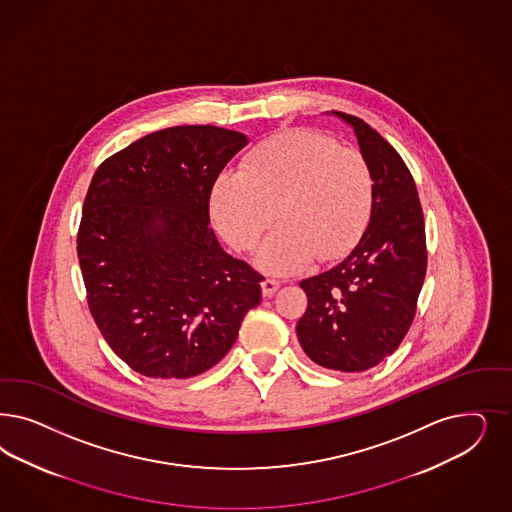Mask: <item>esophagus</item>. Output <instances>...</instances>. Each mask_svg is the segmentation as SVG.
Instances as JSON below:
<instances>
[{"label": "esophagus", "instance_id": "esophagus-1", "mask_svg": "<svg viewBox=\"0 0 512 512\" xmlns=\"http://www.w3.org/2000/svg\"><path fill=\"white\" fill-rule=\"evenodd\" d=\"M279 288H281V281H277V279H264L262 281V292H264L265 297L273 296Z\"/></svg>", "mask_w": 512, "mask_h": 512}]
</instances>
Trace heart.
<instances>
[{
    "instance_id": "1",
    "label": "heart",
    "mask_w": 512,
    "mask_h": 512,
    "mask_svg": "<svg viewBox=\"0 0 512 512\" xmlns=\"http://www.w3.org/2000/svg\"><path fill=\"white\" fill-rule=\"evenodd\" d=\"M375 179L360 150L314 130L275 133L248 150L239 169L216 177L211 211L216 228L239 250H252L275 220L260 264L296 273L343 256L369 224Z\"/></svg>"
}]
</instances>
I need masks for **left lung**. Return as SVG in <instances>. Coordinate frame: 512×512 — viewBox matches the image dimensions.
I'll return each instance as SVG.
<instances>
[{"mask_svg": "<svg viewBox=\"0 0 512 512\" xmlns=\"http://www.w3.org/2000/svg\"><path fill=\"white\" fill-rule=\"evenodd\" d=\"M348 122L375 179L369 226L358 247L330 271L299 282L307 311L297 339L314 363L362 373L388 358L413 324L426 277L424 213L413 175L397 150L358 116Z\"/></svg>", "mask_w": 512, "mask_h": 512, "instance_id": "8db88e82", "label": "left lung"}]
</instances>
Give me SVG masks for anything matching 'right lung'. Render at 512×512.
I'll use <instances>...</instances> for the list:
<instances>
[{
    "label": "right lung",
    "instance_id": "obj_1",
    "mask_svg": "<svg viewBox=\"0 0 512 512\" xmlns=\"http://www.w3.org/2000/svg\"><path fill=\"white\" fill-rule=\"evenodd\" d=\"M247 145L218 126L149 133L101 162L77 233L88 309L107 345L150 379L205 373L262 301L264 275L209 226L216 177Z\"/></svg>",
    "mask_w": 512,
    "mask_h": 512
}]
</instances>
